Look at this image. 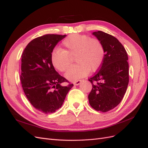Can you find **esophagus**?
<instances>
[{"label":"esophagus","instance_id":"34e87169","mask_svg":"<svg viewBox=\"0 0 148 148\" xmlns=\"http://www.w3.org/2000/svg\"><path fill=\"white\" fill-rule=\"evenodd\" d=\"M83 80H77V81H75L73 84L74 85H76V86H77V85H79L80 83L82 82Z\"/></svg>","mask_w":148,"mask_h":148}]
</instances>
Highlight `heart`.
Returning <instances> with one entry per match:
<instances>
[{
    "instance_id": "b5f03b06",
    "label": "heart",
    "mask_w": 148,
    "mask_h": 148,
    "mask_svg": "<svg viewBox=\"0 0 148 148\" xmlns=\"http://www.w3.org/2000/svg\"><path fill=\"white\" fill-rule=\"evenodd\" d=\"M62 50L52 52L51 61L56 69L63 72L70 64V57L75 56L77 64L71 65L65 73L66 78L71 81L85 77L89 71H96L104 60L105 51L101 42L87 35L70 34L62 42Z\"/></svg>"
}]
</instances>
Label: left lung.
I'll list each match as a JSON object with an SVG mask.
<instances>
[{"label": "left lung", "mask_w": 148, "mask_h": 148, "mask_svg": "<svg viewBox=\"0 0 148 148\" xmlns=\"http://www.w3.org/2000/svg\"><path fill=\"white\" fill-rule=\"evenodd\" d=\"M92 34L102 44L105 55L99 70L89 79L92 88L88 99L94 109L106 112L117 106L126 92L128 58L122 44L113 36L101 31Z\"/></svg>", "instance_id": "8db88e82"}]
</instances>
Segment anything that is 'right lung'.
<instances>
[{"mask_svg": "<svg viewBox=\"0 0 148 148\" xmlns=\"http://www.w3.org/2000/svg\"><path fill=\"white\" fill-rule=\"evenodd\" d=\"M66 35L46 34L32 40L21 56V83L28 100L44 114H52L62 107L73 84L56 71L51 61L53 48Z\"/></svg>", "mask_w": 148, "mask_h": 148, "instance_id": "obj_1", "label": "right lung"}]
</instances>
